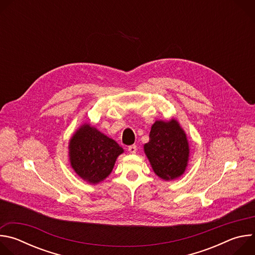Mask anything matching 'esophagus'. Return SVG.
I'll return each mask as SVG.
<instances>
[{"label":"esophagus","instance_id":"esophagus-1","mask_svg":"<svg viewBox=\"0 0 255 255\" xmlns=\"http://www.w3.org/2000/svg\"><path fill=\"white\" fill-rule=\"evenodd\" d=\"M128 151H129V153H131V154H135L136 151H137L136 145H130V146L128 147Z\"/></svg>","mask_w":255,"mask_h":255}]
</instances>
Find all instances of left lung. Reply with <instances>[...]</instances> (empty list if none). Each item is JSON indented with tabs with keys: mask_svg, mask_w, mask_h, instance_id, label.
<instances>
[{
	"mask_svg": "<svg viewBox=\"0 0 255 255\" xmlns=\"http://www.w3.org/2000/svg\"><path fill=\"white\" fill-rule=\"evenodd\" d=\"M154 172L169 180L185 172L189 159V143L184 130L175 120L156 121L149 134V142L144 145Z\"/></svg>",
	"mask_w": 255,
	"mask_h": 255,
	"instance_id": "left-lung-1",
	"label": "left lung"
}]
</instances>
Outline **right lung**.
<instances>
[{"mask_svg": "<svg viewBox=\"0 0 255 255\" xmlns=\"http://www.w3.org/2000/svg\"><path fill=\"white\" fill-rule=\"evenodd\" d=\"M123 148L89 124L82 126L69 142L71 167L85 180L98 184L111 173Z\"/></svg>", "mask_w": 255, "mask_h": 255, "instance_id": "1", "label": "right lung"}]
</instances>
